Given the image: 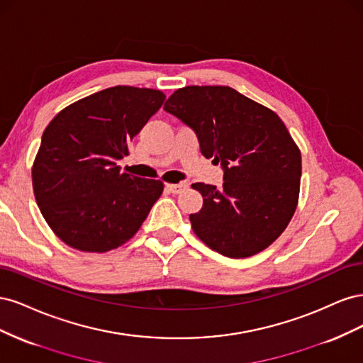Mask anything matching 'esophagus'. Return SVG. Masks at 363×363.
Returning <instances> with one entry per match:
<instances>
[{"label":"esophagus","instance_id":"34e87169","mask_svg":"<svg viewBox=\"0 0 363 363\" xmlns=\"http://www.w3.org/2000/svg\"><path fill=\"white\" fill-rule=\"evenodd\" d=\"M186 188H188V184H186V183H177V184L168 183V184H167V189H168L171 194H180V192L184 191Z\"/></svg>","mask_w":363,"mask_h":363}]
</instances>
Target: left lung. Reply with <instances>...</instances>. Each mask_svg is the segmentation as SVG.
Masks as SVG:
<instances>
[{"label": "left lung", "instance_id": "8db88e82", "mask_svg": "<svg viewBox=\"0 0 363 363\" xmlns=\"http://www.w3.org/2000/svg\"><path fill=\"white\" fill-rule=\"evenodd\" d=\"M199 136L203 156L224 168L223 189L189 215L194 233L219 255L242 259L268 248L288 227L300 196L301 152L271 108L228 86H186L164 103Z\"/></svg>", "mask_w": 363, "mask_h": 363}]
</instances>
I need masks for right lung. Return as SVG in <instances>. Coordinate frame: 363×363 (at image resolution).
Here are the masks:
<instances>
[{
	"mask_svg": "<svg viewBox=\"0 0 363 363\" xmlns=\"http://www.w3.org/2000/svg\"><path fill=\"white\" fill-rule=\"evenodd\" d=\"M157 89L113 86L51 119L33 162L42 216L65 244L84 252L124 245L163 192L160 180L121 172L116 160L164 101Z\"/></svg>",
	"mask_w": 363,
	"mask_h": 363,
	"instance_id": "add662e5",
	"label": "right lung"
}]
</instances>
